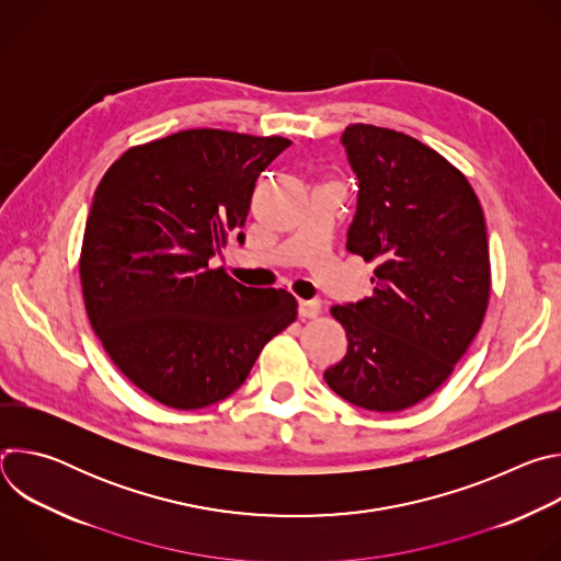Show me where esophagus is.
Here are the masks:
<instances>
[{"mask_svg":"<svg viewBox=\"0 0 561 561\" xmlns=\"http://www.w3.org/2000/svg\"><path fill=\"white\" fill-rule=\"evenodd\" d=\"M322 312V301L319 299H299V317L312 319Z\"/></svg>","mask_w":561,"mask_h":561,"instance_id":"34e87169","label":"esophagus"}]
</instances>
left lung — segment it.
I'll list each match as a JSON object with an SVG mask.
<instances>
[{
	"mask_svg": "<svg viewBox=\"0 0 561 561\" xmlns=\"http://www.w3.org/2000/svg\"><path fill=\"white\" fill-rule=\"evenodd\" d=\"M342 144L359 182L346 249L377 268L373 297L331 308L348 351L324 379L353 407L397 413L446 381L484 322V210L468 180L411 135L353 124Z\"/></svg>",
	"mask_w": 561,
	"mask_h": 561,
	"instance_id": "left-lung-1",
	"label": "left lung"
}]
</instances>
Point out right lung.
<instances>
[{
	"instance_id": "1",
	"label": "right lung",
	"mask_w": 561,
	"mask_h": 561,
	"mask_svg": "<svg viewBox=\"0 0 561 561\" xmlns=\"http://www.w3.org/2000/svg\"><path fill=\"white\" fill-rule=\"evenodd\" d=\"M290 146L217 128L128 148L102 178L79 277L115 366L159 404L221 402L297 317L284 288H251L208 262L244 224L260 173Z\"/></svg>"
}]
</instances>
